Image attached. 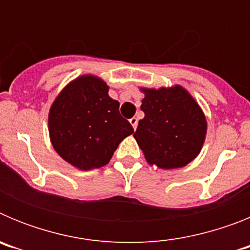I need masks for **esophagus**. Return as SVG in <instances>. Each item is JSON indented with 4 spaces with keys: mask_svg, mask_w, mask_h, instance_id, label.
Instances as JSON below:
<instances>
[{
    "mask_svg": "<svg viewBox=\"0 0 250 250\" xmlns=\"http://www.w3.org/2000/svg\"><path fill=\"white\" fill-rule=\"evenodd\" d=\"M130 124H131V125H132L134 130H136V127H138V119H136V118L130 119Z\"/></svg>",
    "mask_w": 250,
    "mask_h": 250,
    "instance_id": "obj_1",
    "label": "esophagus"
}]
</instances>
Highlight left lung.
<instances>
[{"instance_id": "1", "label": "left lung", "mask_w": 250, "mask_h": 250, "mask_svg": "<svg viewBox=\"0 0 250 250\" xmlns=\"http://www.w3.org/2000/svg\"><path fill=\"white\" fill-rule=\"evenodd\" d=\"M145 98L134 138L150 165L176 169L189 164L202 150L207 120L202 109L182 86L141 89Z\"/></svg>"}]
</instances>
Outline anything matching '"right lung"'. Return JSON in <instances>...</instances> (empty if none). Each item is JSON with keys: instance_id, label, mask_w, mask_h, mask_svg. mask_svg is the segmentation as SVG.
I'll return each instance as SVG.
<instances>
[{"instance_id": "right-lung-1", "label": "right lung", "mask_w": 250, "mask_h": 250, "mask_svg": "<svg viewBox=\"0 0 250 250\" xmlns=\"http://www.w3.org/2000/svg\"><path fill=\"white\" fill-rule=\"evenodd\" d=\"M109 86L91 75L68 83L48 114L54 149L80 170L106 165L121 141L134 129L119 111V101L109 96Z\"/></svg>"}]
</instances>
